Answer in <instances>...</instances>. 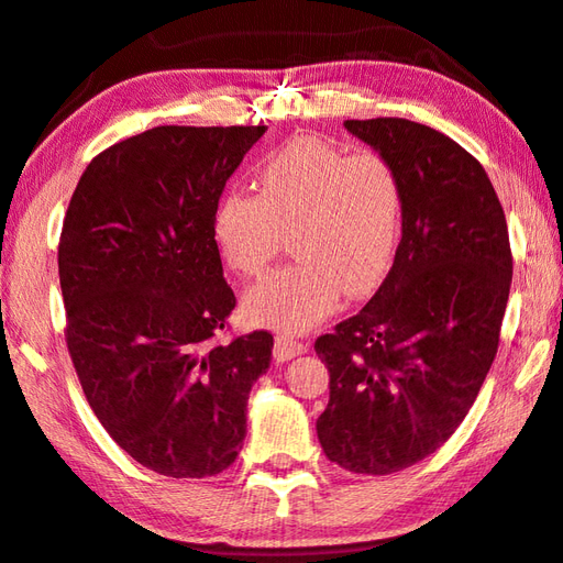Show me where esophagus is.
I'll use <instances>...</instances> for the list:
<instances>
[{
    "mask_svg": "<svg viewBox=\"0 0 563 563\" xmlns=\"http://www.w3.org/2000/svg\"><path fill=\"white\" fill-rule=\"evenodd\" d=\"M302 352H308V342L292 340V336H288V334L275 336L273 354L278 362H288V360H292V356H300Z\"/></svg>",
    "mask_w": 563,
    "mask_h": 563,
    "instance_id": "obj_1",
    "label": "esophagus"
}]
</instances>
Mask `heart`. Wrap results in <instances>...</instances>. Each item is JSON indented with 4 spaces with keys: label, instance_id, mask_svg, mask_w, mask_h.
I'll list each match as a JSON object with an SVG mask.
<instances>
[{
    "label": "heart",
    "instance_id": "obj_1",
    "mask_svg": "<svg viewBox=\"0 0 563 563\" xmlns=\"http://www.w3.org/2000/svg\"><path fill=\"white\" fill-rule=\"evenodd\" d=\"M258 194L223 191L211 233L221 261L261 275L290 231L295 261L253 285L243 302L255 324L308 332L340 292L362 298L391 271L404 233V184L374 152L350 155L322 137H295L255 172Z\"/></svg>",
    "mask_w": 563,
    "mask_h": 563
}]
</instances>
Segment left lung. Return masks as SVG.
I'll return each instance as SVG.
<instances>
[{
    "mask_svg": "<svg viewBox=\"0 0 563 563\" xmlns=\"http://www.w3.org/2000/svg\"><path fill=\"white\" fill-rule=\"evenodd\" d=\"M404 184V233L382 288L314 352L330 372L317 418L324 455L391 475L435 453L475 404L512 283L503 203L483 165L404 118L344 120Z\"/></svg>",
    "mask_w": 563,
    "mask_h": 563,
    "instance_id": "1",
    "label": "left lung"
}]
</instances>
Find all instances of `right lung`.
<instances>
[{
    "instance_id": "add662e5",
    "label": "right lung",
    "mask_w": 563,
    "mask_h": 563,
    "mask_svg": "<svg viewBox=\"0 0 563 563\" xmlns=\"http://www.w3.org/2000/svg\"><path fill=\"white\" fill-rule=\"evenodd\" d=\"M265 125H162L100 152L58 241L66 344L122 451L167 477L219 475L246 438L273 334L217 342L236 295L211 233L227 179Z\"/></svg>"
}]
</instances>
